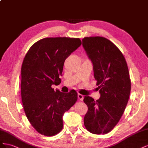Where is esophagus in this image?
<instances>
[{
  "label": "esophagus",
  "instance_id": "esophagus-1",
  "mask_svg": "<svg viewBox=\"0 0 148 148\" xmlns=\"http://www.w3.org/2000/svg\"><path fill=\"white\" fill-rule=\"evenodd\" d=\"M77 97H78V99L79 100H81V101L83 100V99H84V96L82 95H81V94H79L77 95Z\"/></svg>",
  "mask_w": 148,
  "mask_h": 148
}]
</instances>
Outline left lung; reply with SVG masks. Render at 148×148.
Masks as SVG:
<instances>
[{
  "label": "left lung",
  "instance_id": "1",
  "mask_svg": "<svg viewBox=\"0 0 148 148\" xmlns=\"http://www.w3.org/2000/svg\"><path fill=\"white\" fill-rule=\"evenodd\" d=\"M82 46L93 64L100 94L96 101L84 97L88 107L84 125L93 134H106L119 123L128 103L131 91L128 66L120 49L105 38L85 37Z\"/></svg>",
  "mask_w": 148,
  "mask_h": 148
}]
</instances>
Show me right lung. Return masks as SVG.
Returning a JSON list of instances; mask_svg holds the SVG:
<instances>
[{"mask_svg":"<svg viewBox=\"0 0 148 148\" xmlns=\"http://www.w3.org/2000/svg\"><path fill=\"white\" fill-rule=\"evenodd\" d=\"M79 38H45L28 51L21 69V95L28 121L38 132L54 136L63 128L62 116L76 102L77 93L54 90L61 82L66 59L81 45Z\"/></svg>","mask_w":148,"mask_h":148,"instance_id":"add662e5","label":"right lung"}]
</instances>
